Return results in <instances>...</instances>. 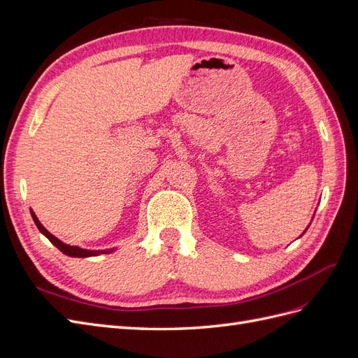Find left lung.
Listing matches in <instances>:
<instances>
[{"label": "left lung", "instance_id": "obj_1", "mask_svg": "<svg viewBox=\"0 0 358 358\" xmlns=\"http://www.w3.org/2000/svg\"><path fill=\"white\" fill-rule=\"evenodd\" d=\"M306 230H308V229H306Z\"/></svg>", "mask_w": 358, "mask_h": 358}]
</instances>
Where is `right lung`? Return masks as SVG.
Here are the masks:
<instances>
[{"label": "right lung", "instance_id": "obj_1", "mask_svg": "<svg viewBox=\"0 0 358 358\" xmlns=\"http://www.w3.org/2000/svg\"><path fill=\"white\" fill-rule=\"evenodd\" d=\"M29 210H31V209H29ZM31 216H32V220H34V222H36V225H37V229L40 230V233L45 234V236L48 237V239H49L53 245H55L62 254H66V255H69V257L86 258V257H95V255H100V254H110V252L115 251V248H112V249H104V251H92V249H83V248H79V246H71V245L64 243V242H61V241L58 239V237L50 234V233L45 229V227L41 225V222L38 221L36 213L32 212V210H31Z\"/></svg>", "mask_w": 358, "mask_h": 358}]
</instances>
